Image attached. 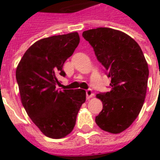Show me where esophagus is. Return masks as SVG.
<instances>
[{"label":"esophagus","instance_id":"esophagus-1","mask_svg":"<svg viewBox=\"0 0 160 160\" xmlns=\"http://www.w3.org/2000/svg\"><path fill=\"white\" fill-rule=\"evenodd\" d=\"M86 96H87V99H89V98H92L93 93L92 89H88V90H86Z\"/></svg>","mask_w":160,"mask_h":160}]
</instances>
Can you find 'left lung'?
I'll use <instances>...</instances> for the list:
<instances>
[{"instance_id":"1","label":"left lung","mask_w":160,"mask_h":160,"mask_svg":"<svg viewBox=\"0 0 160 160\" xmlns=\"http://www.w3.org/2000/svg\"><path fill=\"white\" fill-rule=\"evenodd\" d=\"M82 37L112 78L111 91L97 95L103 107L96 123L107 132H122L137 118L145 102L149 68L144 53L131 36L111 28L86 30Z\"/></svg>"}]
</instances>
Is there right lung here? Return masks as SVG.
I'll return each mask as SVG.
<instances>
[{
    "instance_id": "right-lung-1",
    "label": "right lung",
    "mask_w": 160,
    "mask_h": 160,
    "mask_svg": "<svg viewBox=\"0 0 160 160\" xmlns=\"http://www.w3.org/2000/svg\"><path fill=\"white\" fill-rule=\"evenodd\" d=\"M79 41L77 32L38 40L26 50L16 68L23 107L41 132L52 139L72 132L79 109L86 101L82 89H56L58 77L66 75L62 66Z\"/></svg>"
}]
</instances>
